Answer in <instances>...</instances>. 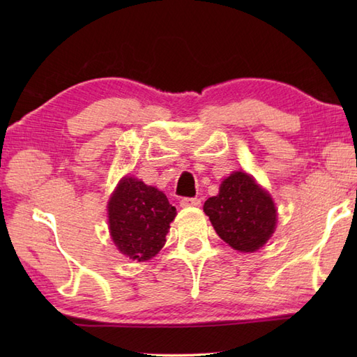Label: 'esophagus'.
<instances>
[{
  "label": "esophagus",
  "instance_id": "esophagus-1",
  "mask_svg": "<svg viewBox=\"0 0 357 357\" xmlns=\"http://www.w3.org/2000/svg\"><path fill=\"white\" fill-rule=\"evenodd\" d=\"M179 206L183 208L188 207H199L201 206V199L199 198H183L179 202Z\"/></svg>",
  "mask_w": 357,
  "mask_h": 357
}]
</instances>
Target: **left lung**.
Returning <instances> with one entry per match:
<instances>
[{"mask_svg": "<svg viewBox=\"0 0 357 357\" xmlns=\"http://www.w3.org/2000/svg\"><path fill=\"white\" fill-rule=\"evenodd\" d=\"M204 211L224 242L238 252L253 253L267 244L276 229V207L268 192L245 172H233Z\"/></svg>", "mask_w": 357, "mask_h": 357, "instance_id": "1", "label": "left lung"}]
</instances>
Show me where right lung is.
<instances>
[{"instance_id":"right-lung-1","label":"right lung","mask_w":357,"mask_h":357,"mask_svg":"<svg viewBox=\"0 0 357 357\" xmlns=\"http://www.w3.org/2000/svg\"><path fill=\"white\" fill-rule=\"evenodd\" d=\"M110 236L121 253L136 261H149L165 244L176 208L158 188L126 176L107 204Z\"/></svg>"}]
</instances>
